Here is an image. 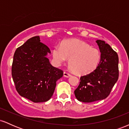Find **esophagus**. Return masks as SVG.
<instances>
[{
	"label": "esophagus",
	"instance_id": "1",
	"mask_svg": "<svg viewBox=\"0 0 129 129\" xmlns=\"http://www.w3.org/2000/svg\"><path fill=\"white\" fill-rule=\"evenodd\" d=\"M63 76H64L65 77H66V78H69V77H70L72 75H71V74L68 73V72H64V73H63Z\"/></svg>",
	"mask_w": 129,
	"mask_h": 129
}]
</instances>
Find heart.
I'll use <instances>...</instances> for the list:
<instances>
[{"mask_svg":"<svg viewBox=\"0 0 129 129\" xmlns=\"http://www.w3.org/2000/svg\"><path fill=\"white\" fill-rule=\"evenodd\" d=\"M52 54L56 62L59 64L66 62L70 59V67L78 75H85L92 72L101 59L98 50L78 39L67 41L61 46L56 45Z\"/></svg>","mask_w":129,"mask_h":129,"instance_id":"obj_1","label":"heart"}]
</instances>
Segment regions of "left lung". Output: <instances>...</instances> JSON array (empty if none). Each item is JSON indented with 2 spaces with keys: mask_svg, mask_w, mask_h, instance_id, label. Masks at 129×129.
<instances>
[{
  "mask_svg": "<svg viewBox=\"0 0 129 129\" xmlns=\"http://www.w3.org/2000/svg\"><path fill=\"white\" fill-rule=\"evenodd\" d=\"M96 42L101 53L100 63L94 71L80 78L79 85L74 91L77 100L84 103L106 98L119 76L118 54L104 41Z\"/></svg>",
  "mask_w": 129,
  "mask_h": 129,
  "instance_id": "8db88e82",
  "label": "left lung"
}]
</instances>
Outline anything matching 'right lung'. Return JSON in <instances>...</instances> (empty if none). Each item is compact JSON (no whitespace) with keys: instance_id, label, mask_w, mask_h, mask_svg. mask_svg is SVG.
<instances>
[{"instance_id":"add662e5","label":"right lung","mask_w":129,"mask_h":129,"mask_svg":"<svg viewBox=\"0 0 129 129\" xmlns=\"http://www.w3.org/2000/svg\"><path fill=\"white\" fill-rule=\"evenodd\" d=\"M50 53L39 36L33 37L16 49L11 75L21 96L34 103H42L53 96L56 81L62 77L63 71L51 66L47 57Z\"/></svg>"}]
</instances>
